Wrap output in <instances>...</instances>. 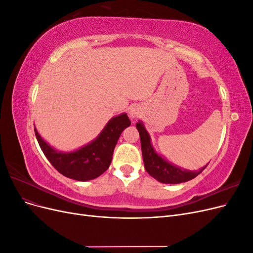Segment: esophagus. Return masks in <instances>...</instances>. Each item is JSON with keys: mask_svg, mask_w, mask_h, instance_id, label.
Returning <instances> with one entry per match:
<instances>
[{"mask_svg": "<svg viewBox=\"0 0 253 253\" xmlns=\"http://www.w3.org/2000/svg\"><path fill=\"white\" fill-rule=\"evenodd\" d=\"M128 114H129V117L135 119V118L140 116V110H139V108H137L136 105H134V106H131V108H129Z\"/></svg>", "mask_w": 253, "mask_h": 253, "instance_id": "esophagus-1", "label": "esophagus"}]
</instances>
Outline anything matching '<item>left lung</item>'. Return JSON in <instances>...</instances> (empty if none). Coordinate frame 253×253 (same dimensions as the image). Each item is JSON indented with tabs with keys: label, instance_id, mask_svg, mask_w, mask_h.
I'll return each mask as SVG.
<instances>
[{
	"label": "left lung",
	"instance_id": "obj_1",
	"mask_svg": "<svg viewBox=\"0 0 253 253\" xmlns=\"http://www.w3.org/2000/svg\"><path fill=\"white\" fill-rule=\"evenodd\" d=\"M136 127L138 129L141 142V151L143 157V164L147 172L163 183H180L188 180L195 178L196 176L202 173L205 168L208 166L206 165L202 169L198 171H190L182 169V168L176 167L166 160L164 157L160 156L158 153L153 148L151 142V136L144 127V125L141 121H138L136 124Z\"/></svg>",
	"mask_w": 253,
	"mask_h": 253
}]
</instances>
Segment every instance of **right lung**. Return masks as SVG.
<instances>
[{"label": "right lung", "mask_w": 253, "mask_h": 253, "mask_svg": "<svg viewBox=\"0 0 253 253\" xmlns=\"http://www.w3.org/2000/svg\"><path fill=\"white\" fill-rule=\"evenodd\" d=\"M129 125L131 121L126 113H122L113 117L93 141L67 153L50 147L36 127L35 134L44 155L59 173L75 180L86 181L98 177L109 169L119 136Z\"/></svg>", "instance_id": "obj_1"}]
</instances>
